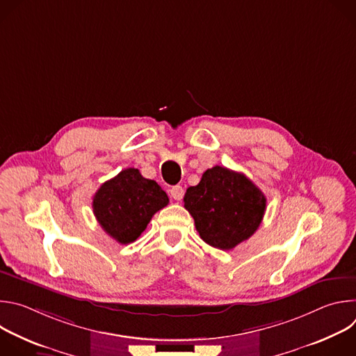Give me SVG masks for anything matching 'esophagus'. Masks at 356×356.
<instances>
[{
    "label": "esophagus",
    "mask_w": 356,
    "mask_h": 356,
    "mask_svg": "<svg viewBox=\"0 0 356 356\" xmlns=\"http://www.w3.org/2000/svg\"><path fill=\"white\" fill-rule=\"evenodd\" d=\"M183 194H184V190L181 186H173L170 188V195L175 198V200H181L183 198Z\"/></svg>",
    "instance_id": "esophagus-1"
}]
</instances>
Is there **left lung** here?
Returning <instances> with one entry per match:
<instances>
[{"mask_svg": "<svg viewBox=\"0 0 356 356\" xmlns=\"http://www.w3.org/2000/svg\"><path fill=\"white\" fill-rule=\"evenodd\" d=\"M184 209L206 243L229 250L259 228L266 210L265 194L243 173L214 166L187 188Z\"/></svg>", "mask_w": 356, "mask_h": 356, "instance_id": "1", "label": "left lung"}]
</instances>
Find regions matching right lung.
Listing matches in <instances>:
<instances>
[{"label":"right lung","instance_id":"1","mask_svg":"<svg viewBox=\"0 0 356 356\" xmlns=\"http://www.w3.org/2000/svg\"><path fill=\"white\" fill-rule=\"evenodd\" d=\"M168 204L169 197L162 187L134 168L101 184L92 197L98 224L122 245L136 241L155 213Z\"/></svg>","mask_w":356,"mask_h":356}]
</instances>
